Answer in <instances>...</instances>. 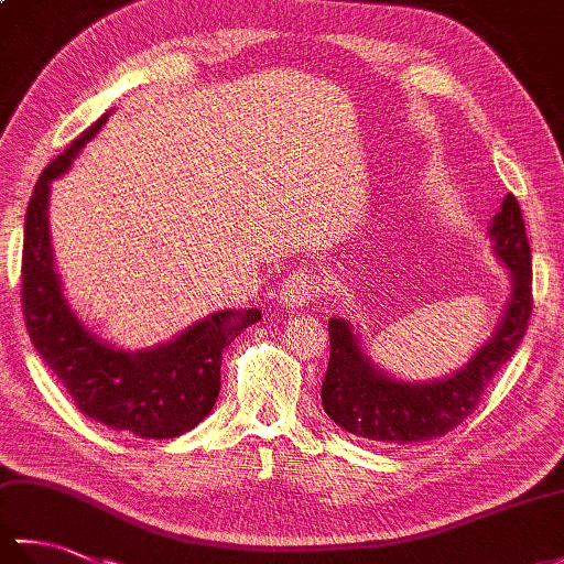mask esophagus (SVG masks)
<instances>
[{
  "label": "esophagus",
  "mask_w": 564,
  "mask_h": 564,
  "mask_svg": "<svg viewBox=\"0 0 564 564\" xmlns=\"http://www.w3.org/2000/svg\"><path fill=\"white\" fill-rule=\"evenodd\" d=\"M319 295V281L315 273L297 271L289 275L279 289V303L285 310H303Z\"/></svg>",
  "instance_id": "1"
}]
</instances>
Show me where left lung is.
Here are the masks:
<instances>
[{
  "label": "left lung",
  "mask_w": 564,
  "mask_h": 564,
  "mask_svg": "<svg viewBox=\"0 0 564 564\" xmlns=\"http://www.w3.org/2000/svg\"><path fill=\"white\" fill-rule=\"evenodd\" d=\"M495 259L509 273V297L495 332L453 373L406 380L378 366L358 327L329 319V366L322 406L354 436L382 443H422L448 434L480 402L497 370L517 354L531 317V247L517 198L505 196L487 230Z\"/></svg>",
  "instance_id": "obj_1"
}]
</instances>
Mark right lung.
I'll use <instances>...</instances> for the list:
<instances>
[{
	"mask_svg": "<svg viewBox=\"0 0 564 564\" xmlns=\"http://www.w3.org/2000/svg\"><path fill=\"white\" fill-rule=\"evenodd\" d=\"M109 116L111 111L104 113L47 164L33 188L23 223L21 307L35 351L63 380L82 414L138 438H174L213 412L220 392L223 351L239 332L261 319V310L210 313L148 349L109 344L79 319L55 269L47 206L55 178L69 172Z\"/></svg>",
	"mask_w": 564,
	"mask_h": 564,
	"instance_id": "right-lung-1",
	"label": "right lung"
}]
</instances>
